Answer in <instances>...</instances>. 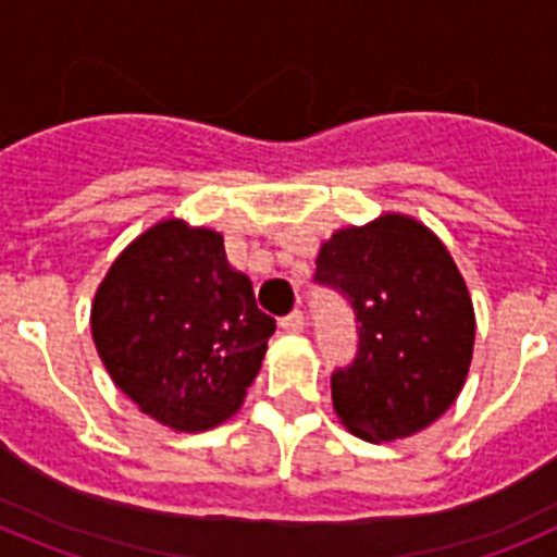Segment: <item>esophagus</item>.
I'll list each match as a JSON object with an SVG mask.
<instances>
[{"label": "esophagus", "instance_id": "1", "mask_svg": "<svg viewBox=\"0 0 557 557\" xmlns=\"http://www.w3.org/2000/svg\"><path fill=\"white\" fill-rule=\"evenodd\" d=\"M278 326L289 334H298L304 329V312L301 309H295V312H289L287 318H282V323H278Z\"/></svg>", "mask_w": 557, "mask_h": 557}]
</instances>
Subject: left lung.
Returning a JSON list of instances; mask_svg holds the SVG:
<instances>
[{
	"label": "left lung",
	"mask_w": 557,
	"mask_h": 557,
	"mask_svg": "<svg viewBox=\"0 0 557 557\" xmlns=\"http://www.w3.org/2000/svg\"><path fill=\"white\" fill-rule=\"evenodd\" d=\"M314 282L348 298L351 366L332 373L337 418L362 441H396L455 405L474 351V307L446 245L405 214L334 231Z\"/></svg>",
	"instance_id": "1"
}]
</instances>
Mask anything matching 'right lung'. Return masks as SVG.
<instances>
[{"label":"right lung","mask_w":557,"mask_h":557,"mask_svg":"<svg viewBox=\"0 0 557 557\" xmlns=\"http://www.w3.org/2000/svg\"><path fill=\"white\" fill-rule=\"evenodd\" d=\"M273 332L223 234L175 218L116 256L91 304L113 385L175 432L211 430L243 407Z\"/></svg>","instance_id":"1"}]
</instances>
